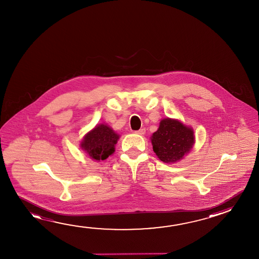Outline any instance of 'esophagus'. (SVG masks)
<instances>
[{"label": "esophagus", "mask_w": 259, "mask_h": 259, "mask_svg": "<svg viewBox=\"0 0 259 259\" xmlns=\"http://www.w3.org/2000/svg\"><path fill=\"white\" fill-rule=\"evenodd\" d=\"M136 134H137V135H140V136H143V135H144L145 134V129L144 128H142V129H140V130H138V131L135 132Z\"/></svg>", "instance_id": "34e87169"}]
</instances>
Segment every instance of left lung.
Returning <instances> with one entry per match:
<instances>
[{"label": "left lung", "instance_id": "obj_1", "mask_svg": "<svg viewBox=\"0 0 259 259\" xmlns=\"http://www.w3.org/2000/svg\"><path fill=\"white\" fill-rule=\"evenodd\" d=\"M153 152L165 163H174L190 153L194 142L193 129L175 119H162L151 137Z\"/></svg>", "mask_w": 259, "mask_h": 259}]
</instances>
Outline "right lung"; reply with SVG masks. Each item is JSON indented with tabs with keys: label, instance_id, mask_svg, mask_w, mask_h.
I'll return each mask as SVG.
<instances>
[{
	"label": "right lung",
	"instance_id": "right-lung-1",
	"mask_svg": "<svg viewBox=\"0 0 259 259\" xmlns=\"http://www.w3.org/2000/svg\"><path fill=\"white\" fill-rule=\"evenodd\" d=\"M119 139L117 135L108 125L101 123L89 132L81 142V149L92 160L104 161L115 153V145Z\"/></svg>",
	"mask_w": 259,
	"mask_h": 259
}]
</instances>
